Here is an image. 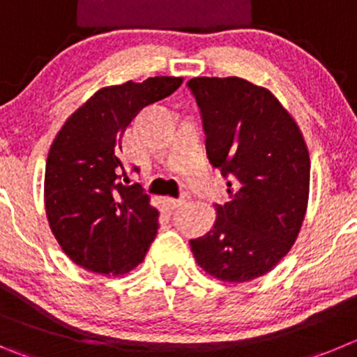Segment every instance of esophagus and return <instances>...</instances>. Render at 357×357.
Returning <instances> with one entry per match:
<instances>
[{
    "instance_id": "esophagus-1",
    "label": "esophagus",
    "mask_w": 357,
    "mask_h": 357,
    "mask_svg": "<svg viewBox=\"0 0 357 357\" xmlns=\"http://www.w3.org/2000/svg\"><path fill=\"white\" fill-rule=\"evenodd\" d=\"M186 201H188V195H183V197H178V199H174V197L165 199L167 206H171V208H178V206H181L183 202H186Z\"/></svg>"
}]
</instances>
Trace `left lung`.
<instances>
[{
	"label": "left lung",
	"instance_id": "obj_1",
	"mask_svg": "<svg viewBox=\"0 0 357 357\" xmlns=\"http://www.w3.org/2000/svg\"><path fill=\"white\" fill-rule=\"evenodd\" d=\"M188 88L209 162L231 178L211 231L190 246L208 275L243 284L271 271L298 238L308 206V148L269 89L239 77H194Z\"/></svg>",
	"mask_w": 357,
	"mask_h": 357
}]
</instances>
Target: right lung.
Instances as JSON below:
<instances>
[{"instance_id": "obj_1", "label": "right lung", "mask_w": 357, "mask_h": 357, "mask_svg": "<svg viewBox=\"0 0 357 357\" xmlns=\"http://www.w3.org/2000/svg\"><path fill=\"white\" fill-rule=\"evenodd\" d=\"M181 82L149 77L98 89L52 141L45 213L56 241L81 268L118 276L144 261L158 231V211L139 183H121L123 133L146 105L172 95Z\"/></svg>"}]
</instances>
